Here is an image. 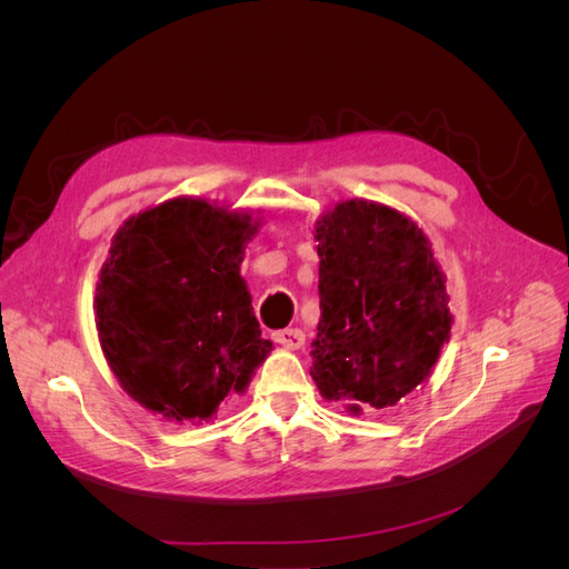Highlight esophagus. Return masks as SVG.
Wrapping results in <instances>:
<instances>
[{"label": "esophagus", "instance_id": "1", "mask_svg": "<svg viewBox=\"0 0 569 569\" xmlns=\"http://www.w3.org/2000/svg\"><path fill=\"white\" fill-rule=\"evenodd\" d=\"M272 337L284 349H301L303 341H306V335L299 330V327H287V330L274 332Z\"/></svg>", "mask_w": 569, "mask_h": 569}]
</instances>
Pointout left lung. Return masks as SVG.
Here are the masks:
<instances>
[{"label": "left lung", "instance_id": "left-lung-1", "mask_svg": "<svg viewBox=\"0 0 569 569\" xmlns=\"http://www.w3.org/2000/svg\"><path fill=\"white\" fill-rule=\"evenodd\" d=\"M320 322L311 377L327 401L396 406L451 335L446 278L425 232L389 206L351 199L316 226Z\"/></svg>", "mask_w": 569, "mask_h": 569}]
</instances>
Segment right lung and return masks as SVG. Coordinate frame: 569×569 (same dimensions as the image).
<instances>
[{"label":"right lung","mask_w":569,"mask_h":569,"mask_svg":"<svg viewBox=\"0 0 569 569\" xmlns=\"http://www.w3.org/2000/svg\"><path fill=\"white\" fill-rule=\"evenodd\" d=\"M258 220L170 199L126 220L99 272L94 320L113 375L168 420H209L242 393L272 341L239 274Z\"/></svg>","instance_id":"add662e5"}]
</instances>
